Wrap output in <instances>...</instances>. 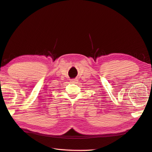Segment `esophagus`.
I'll return each instance as SVG.
<instances>
[{"instance_id": "1", "label": "esophagus", "mask_w": 152, "mask_h": 152, "mask_svg": "<svg viewBox=\"0 0 152 152\" xmlns=\"http://www.w3.org/2000/svg\"><path fill=\"white\" fill-rule=\"evenodd\" d=\"M70 82H72V83H73V84H75V83H77V82H78V79H72V80H70Z\"/></svg>"}]
</instances>
